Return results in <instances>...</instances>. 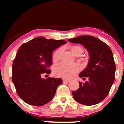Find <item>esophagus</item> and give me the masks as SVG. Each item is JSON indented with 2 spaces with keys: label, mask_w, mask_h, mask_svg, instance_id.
Masks as SVG:
<instances>
[{
  "label": "esophagus",
  "mask_w": 124,
  "mask_h": 124,
  "mask_svg": "<svg viewBox=\"0 0 124 124\" xmlns=\"http://www.w3.org/2000/svg\"><path fill=\"white\" fill-rule=\"evenodd\" d=\"M63 83H68V82L70 81V80L66 79H63Z\"/></svg>",
  "instance_id": "1"
}]
</instances>
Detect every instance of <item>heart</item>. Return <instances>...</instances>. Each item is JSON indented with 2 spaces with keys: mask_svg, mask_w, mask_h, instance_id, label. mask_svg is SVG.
Listing matches in <instances>:
<instances>
[{
  "mask_svg": "<svg viewBox=\"0 0 124 124\" xmlns=\"http://www.w3.org/2000/svg\"><path fill=\"white\" fill-rule=\"evenodd\" d=\"M70 49L72 53L76 56H79L82 55L84 52V49L79 46H73ZM61 52L62 48H59L53 53L52 55V60L53 62L56 63L60 60ZM79 70V66L77 64H66L64 63H60L54 67L53 73L58 77L69 79L73 77L76 73H77Z\"/></svg>",
  "mask_w": 124,
  "mask_h": 124,
  "instance_id": "obj_1",
  "label": "heart"
}]
</instances>
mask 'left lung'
I'll use <instances>...</instances> for the list:
<instances>
[{"label": "left lung", "mask_w": 124, "mask_h": 124, "mask_svg": "<svg viewBox=\"0 0 124 124\" xmlns=\"http://www.w3.org/2000/svg\"><path fill=\"white\" fill-rule=\"evenodd\" d=\"M68 41L83 45L89 55L88 64L79 74L83 79L87 78L88 81L83 84L79 82V88L72 93L73 97L81 104H97L107 97L114 82L116 64L112 50L93 36H79Z\"/></svg>", "instance_id": "8db88e82"}]
</instances>
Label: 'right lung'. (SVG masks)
<instances>
[{"label": "right lung", "mask_w": 124, "mask_h": 124, "mask_svg": "<svg viewBox=\"0 0 124 124\" xmlns=\"http://www.w3.org/2000/svg\"><path fill=\"white\" fill-rule=\"evenodd\" d=\"M66 43L64 40H48L38 37L22 45L12 64V82L17 94L25 102L42 106L51 101L61 78L43 79V73L50 74L53 64V51Z\"/></svg>", "instance_id": "right-lung-1"}]
</instances>
